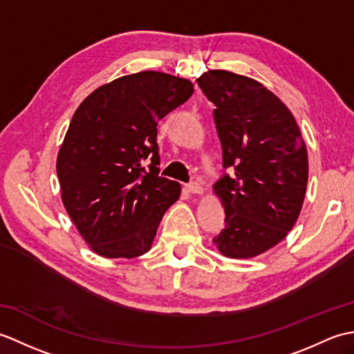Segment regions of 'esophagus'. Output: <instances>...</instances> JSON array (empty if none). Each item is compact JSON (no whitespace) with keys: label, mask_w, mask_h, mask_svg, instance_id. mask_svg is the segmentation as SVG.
I'll use <instances>...</instances> for the list:
<instances>
[{"label":"esophagus","mask_w":354,"mask_h":354,"mask_svg":"<svg viewBox=\"0 0 354 354\" xmlns=\"http://www.w3.org/2000/svg\"><path fill=\"white\" fill-rule=\"evenodd\" d=\"M187 190H189L192 194H202L204 193V189H202V185L199 183H192L187 185Z\"/></svg>","instance_id":"34e87169"}]
</instances>
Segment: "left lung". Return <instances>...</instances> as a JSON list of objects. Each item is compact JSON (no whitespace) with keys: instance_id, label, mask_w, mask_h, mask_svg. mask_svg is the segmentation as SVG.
Segmentation results:
<instances>
[{"instance_id":"8db88e82","label":"left lung","mask_w":354,"mask_h":354,"mask_svg":"<svg viewBox=\"0 0 354 354\" xmlns=\"http://www.w3.org/2000/svg\"><path fill=\"white\" fill-rule=\"evenodd\" d=\"M216 104L225 175L213 190L225 208V230L214 237L228 259H252L280 243L301 213L309 160L289 108L251 77L209 70L198 79Z\"/></svg>"}]
</instances>
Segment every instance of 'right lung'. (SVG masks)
Here are the masks:
<instances>
[{
  "instance_id": "right-lung-1",
  "label": "right lung",
  "mask_w": 354,
  "mask_h": 354,
  "mask_svg": "<svg viewBox=\"0 0 354 354\" xmlns=\"http://www.w3.org/2000/svg\"><path fill=\"white\" fill-rule=\"evenodd\" d=\"M193 91L187 79L141 71L94 89L74 112L56 170L66 213L95 254L133 259L150 250L181 194L179 183L158 176L156 124Z\"/></svg>"
}]
</instances>
